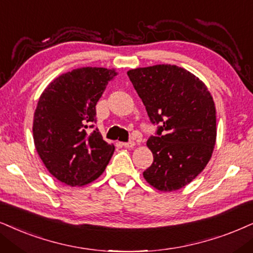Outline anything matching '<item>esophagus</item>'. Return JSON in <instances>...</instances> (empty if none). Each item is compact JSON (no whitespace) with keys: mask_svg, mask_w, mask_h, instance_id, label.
Listing matches in <instances>:
<instances>
[{"mask_svg":"<svg viewBox=\"0 0 253 253\" xmlns=\"http://www.w3.org/2000/svg\"><path fill=\"white\" fill-rule=\"evenodd\" d=\"M123 146L125 148H133L134 146H135V142L134 141H129V142H124Z\"/></svg>","mask_w":253,"mask_h":253,"instance_id":"esophagus-1","label":"esophagus"}]
</instances>
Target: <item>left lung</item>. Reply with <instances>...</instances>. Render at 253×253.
Segmentation results:
<instances>
[{
    "mask_svg": "<svg viewBox=\"0 0 253 253\" xmlns=\"http://www.w3.org/2000/svg\"><path fill=\"white\" fill-rule=\"evenodd\" d=\"M146 106L158 135L150 136L152 166L143 177L160 191L189 184L206 168L216 143V107L198 77L170 64L132 69L127 72Z\"/></svg>",
    "mask_w": 253,
    "mask_h": 253,
    "instance_id": "left-lung-1",
    "label": "left lung"
}]
</instances>
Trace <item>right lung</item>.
<instances>
[{
  "label": "right lung",
  "mask_w": 253,
  "mask_h": 253,
  "mask_svg": "<svg viewBox=\"0 0 253 253\" xmlns=\"http://www.w3.org/2000/svg\"><path fill=\"white\" fill-rule=\"evenodd\" d=\"M114 69H75L53 79L38 99L33 136L36 150L53 177L82 187L103 174L114 153L100 132L87 133L95 123V105Z\"/></svg>",
  "instance_id": "add662e5"
}]
</instances>
